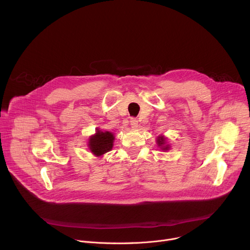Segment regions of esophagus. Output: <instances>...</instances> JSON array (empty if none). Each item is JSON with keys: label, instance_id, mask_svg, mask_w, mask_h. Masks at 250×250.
I'll list each match as a JSON object with an SVG mask.
<instances>
[{"label": "esophagus", "instance_id": "1", "mask_svg": "<svg viewBox=\"0 0 250 250\" xmlns=\"http://www.w3.org/2000/svg\"><path fill=\"white\" fill-rule=\"evenodd\" d=\"M130 125H131L132 128H137V127L139 126V122H138V120L134 119V118H131V119H130Z\"/></svg>", "mask_w": 250, "mask_h": 250}]
</instances>
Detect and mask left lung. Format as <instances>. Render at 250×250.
Returning a JSON list of instances; mask_svg holds the SVG:
<instances>
[{
  "instance_id": "1",
  "label": "left lung",
  "mask_w": 250,
  "mask_h": 250,
  "mask_svg": "<svg viewBox=\"0 0 250 250\" xmlns=\"http://www.w3.org/2000/svg\"><path fill=\"white\" fill-rule=\"evenodd\" d=\"M156 143H157V146H160L163 150H168L169 147H170L169 145H167L166 138L164 137V135H158L157 140H156Z\"/></svg>"
}]
</instances>
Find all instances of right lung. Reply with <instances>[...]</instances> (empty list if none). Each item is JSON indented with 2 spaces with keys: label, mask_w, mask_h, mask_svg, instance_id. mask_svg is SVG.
Listing matches in <instances>:
<instances>
[{
  "label": "right lung",
  "mask_w": 250,
  "mask_h": 250,
  "mask_svg": "<svg viewBox=\"0 0 250 250\" xmlns=\"http://www.w3.org/2000/svg\"><path fill=\"white\" fill-rule=\"evenodd\" d=\"M115 137L109 131L97 129L96 133L88 139V148L96 156H101L112 148Z\"/></svg>",
  "instance_id": "add662e5"
}]
</instances>
